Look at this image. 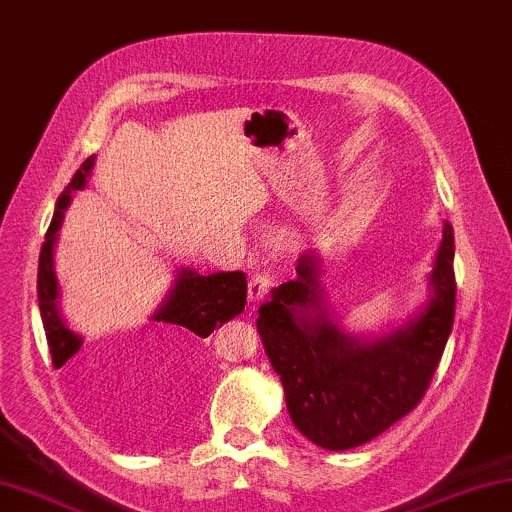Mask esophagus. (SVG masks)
Returning a JSON list of instances; mask_svg holds the SVG:
<instances>
[{
    "mask_svg": "<svg viewBox=\"0 0 512 512\" xmlns=\"http://www.w3.org/2000/svg\"><path fill=\"white\" fill-rule=\"evenodd\" d=\"M271 281H274V278H271L269 274H255V276L250 278V283H248V299H250L252 304L260 302V299L267 295L269 288H271Z\"/></svg>",
    "mask_w": 512,
    "mask_h": 512,
    "instance_id": "34e87169",
    "label": "esophagus"
}]
</instances>
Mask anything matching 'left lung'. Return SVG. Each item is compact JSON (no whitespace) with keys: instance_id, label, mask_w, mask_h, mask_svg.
Here are the masks:
<instances>
[{"instance_id":"8db88e82","label":"left lung","mask_w":512,"mask_h":512,"mask_svg":"<svg viewBox=\"0 0 512 512\" xmlns=\"http://www.w3.org/2000/svg\"><path fill=\"white\" fill-rule=\"evenodd\" d=\"M320 271L318 255L299 257L295 281L278 285L260 306L257 332L292 424L339 452L377 438L424 398L454 325V229L445 222L424 311L384 337L339 330L323 306Z\"/></svg>"}]
</instances>
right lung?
I'll use <instances>...</instances> for the list:
<instances>
[{"label":"right lung","mask_w":512,"mask_h":512,"mask_svg":"<svg viewBox=\"0 0 512 512\" xmlns=\"http://www.w3.org/2000/svg\"><path fill=\"white\" fill-rule=\"evenodd\" d=\"M93 168V156L81 163V168L74 173L72 182L65 187L56 203L51 227L46 231V241L39 252V271H37V297L39 311H42V323L46 330V342H49L53 365L60 367L81 349L84 339L77 332H72L58 311V278L53 271V245L56 234L63 224L65 208L70 206L72 192L86 187V177ZM245 295H248V281L243 271H220V274L201 276L194 269H182L177 274V281L161 304V309L154 313L152 320L163 325L180 327L196 337H208L215 327H220L227 320L236 318L245 309Z\"/></svg>","instance_id":"obj_1"}]
</instances>
